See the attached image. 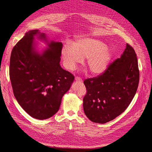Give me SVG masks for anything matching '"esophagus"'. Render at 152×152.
<instances>
[{
    "instance_id": "esophagus-1",
    "label": "esophagus",
    "mask_w": 152,
    "mask_h": 152,
    "mask_svg": "<svg viewBox=\"0 0 152 152\" xmlns=\"http://www.w3.org/2000/svg\"><path fill=\"white\" fill-rule=\"evenodd\" d=\"M75 80L76 81H79V82H83V79L80 77H76Z\"/></svg>"
}]
</instances>
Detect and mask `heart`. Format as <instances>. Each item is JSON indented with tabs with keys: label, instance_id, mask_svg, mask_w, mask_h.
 <instances>
[{
	"label": "heart",
	"instance_id": "b5f03b06",
	"mask_svg": "<svg viewBox=\"0 0 152 152\" xmlns=\"http://www.w3.org/2000/svg\"><path fill=\"white\" fill-rule=\"evenodd\" d=\"M61 57L65 66L69 69H76L77 64L87 58V66L95 75L102 74L107 69L112 58V52L106 45L93 38H82L74 43L64 45Z\"/></svg>",
	"mask_w": 152,
	"mask_h": 152
}]
</instances>
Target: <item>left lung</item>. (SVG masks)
<instances>
[{"label":"left lung","instance_id":"8db88e82","mask_svg":"<svg viewBox=\"0 0 152 152\" xmlns=\"http://www.w3.org/2000/svg\"><path fill=\"white\" fill-rule=\"evenodd\" d=\"M139 81L137 55L127 44L121 58L111 63L104 73L84 80L87 93L83 108L86 116L99 124L113 120L129 105Z\"/></svg>","mask_w":152,"mask_h":152}]
</instances>
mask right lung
Masks as SVG:
<instances>
[{"label":"right lung","mask_w":152,"mask_h":152,"mask_svg":"<svg viewBox=\"0 0 152 152\" xmlns=\"http://www.w3.org/2000/svg\"><path fill=\"white\" fill-rule=\"evenodd\" d=\"M34 36L48 44L41 53L36 50ZM62 47L61 42H49L44 33L35 29L26 33L12 49L9 73L14 96L36 119H48L57 113L74 81L75 76L60 65Z\"/></svg>","instance_id":"1"}]
</instances>
